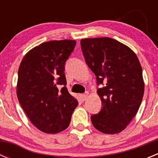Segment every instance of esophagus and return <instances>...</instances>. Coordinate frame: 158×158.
Masks as SVG:
<instances>
[{"mask_svg": "<svg viewBox=\"0 0 158 158\" xmlns=\"http://www.w3.org/2000/svg\"><path fill=\"white\" fill-rule=\"evenodd\" d=\"M88 97V93H85V94H81L80 95V98L81 100V101H85L86 100Z\"/></svg>", "mask_w": 158, "mask_h": 158, "instance_id": "esophagus-1", "label": "esophagus"}]
</instances>
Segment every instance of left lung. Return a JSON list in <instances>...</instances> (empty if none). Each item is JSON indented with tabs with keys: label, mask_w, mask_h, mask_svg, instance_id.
Wrapping results in <instances>:
<instances>
[{
	"label": "left lung",
	"mask_w": 158,
	"mask_h": 158,
	"mask_svg": "<svg viewBox=\"0 0 158 158\" xmlns=\"http://www.w3.org/2000/svg\"><path fill=\"white\" fill-rule=\"evenodd\" d=\"M81 46L97 84H105L97 92L102 109L91 116L93 125L102 133H119L137 114L144 95L139 58L130 47L111 38L84 39Z\"/></svg>",
	"instance_id": "8db88e82"
}]
</instances>
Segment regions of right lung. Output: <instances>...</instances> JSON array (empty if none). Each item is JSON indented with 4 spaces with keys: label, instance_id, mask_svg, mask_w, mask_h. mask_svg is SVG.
<instances>
[{
    "label": "right lung",
    "instance_id": "right-lung-1",
    "mask_svg": "<svg viewBox=\"0 0 158 158\" xmlns=\"http://www.w3.org/2000/svg\"><path fill=\"white\" fill-rule=\"evenodd\" d=\"M75 40H53L25 54L18 70L16 95L32 124L47 134H57L69 125L78 105L66 88L65 62Z\"/></svg>",
    "mask_w": 158,
    "mask_h": 158
}]
</instances>
